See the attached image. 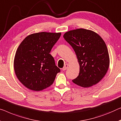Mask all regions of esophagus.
Instances as JSON below:
<instances>
[{
    "mask_svg": "<svg viewBox=\"0 0 121 121\" xmlns=\"http://www.w3.org/2000/svg\"><path fill=\"white\" fill-rule=\"evenodd\" d=\"M68 66H69V65H68V64H66L64 66V68H62L63 71H65V70H66L67 69L68 67Z\"/></svg>",
    "mask_w": 121,
    "mask_h": 121,
    "instance_id": "obj_1",
    "label": "esophagus"
}]
</instances>
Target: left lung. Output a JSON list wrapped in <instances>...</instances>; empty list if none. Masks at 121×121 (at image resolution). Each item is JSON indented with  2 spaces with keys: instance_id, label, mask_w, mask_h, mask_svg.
<instances>
[{
  "instance_id": "1",
  "label": "left lung",
  "mask_w": 121,
  "mask_h": 121,
  "mask_svg": "<svg viewBox=\"0 0 121 121\" xmlns=\"http://www.w3.org/2000/svg\"><path fill=\"white\" fill-rule=\"evenodd\" d=\"M63 37L72 46L80 66L74 83L84 88L98 83L109 68L110 57L105 42L98 34L85 29L70 30Z\"/></svg>"
}]
</instances>
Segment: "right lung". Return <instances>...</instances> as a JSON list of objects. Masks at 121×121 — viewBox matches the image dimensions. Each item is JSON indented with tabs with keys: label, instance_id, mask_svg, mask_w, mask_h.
<instances>
[{
	"label": "right lung",
	"instance_id": "obj_1",
	"mask_svg": "<svg viewBox=\"0 0 121 121\" xmlns=\"http://www.w3.org/2000/svg\"><path fill=\"white\" fill-rule=\"evenodd\" d=\"M61 34L48 32L32 34L19 44L14 56V70L19 82L28 89L39 91L53 84L60 69L49 53Z\"/></svg>",
	"mask_w": 121,
	"mask_h": 121
}]
</instances>
